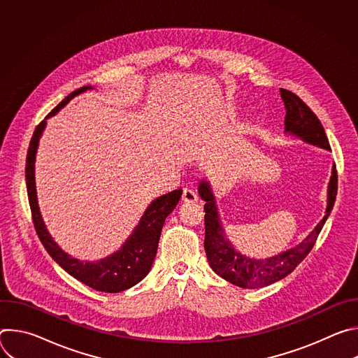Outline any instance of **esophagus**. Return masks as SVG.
Listing matches in <instances>:
<instances>
[{
	"label": "esophagus",
	"instance_id": "1",
	"mask_svg": "<svg viewBox=\"0 0 358 358\" xmlns=\"http://www.w3.org/2000/svg\"><path fill=\"white\" fill-rule=\"evenodd\" d=\"M198 201V196L195 194L194 189H189V188H185L182 191V202L185 203H192V202H196Z\"/></svg>",
	"mask_w": 358,
	"mask_h": 358
}]
</instances>
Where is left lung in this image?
<instances>
[{
	"label": "left lung",
	"instance_id": "1",
	"mask_svg": "<svg viewBox=\"0 0 358 358\" xmlns=\"http://www.w3.org/2000/svg\"><path fill=\"white\" fill-rule=\"evenodd\" d=\"M280 97L286 108L285 133L294 136L304 143L330 151L326 131L310 108L299 96L286 89H280ZM198 194L206 201V206H203V210H206V217H203L206 218V241H203V248H206L210 266L217 275L235 286L245 289H258L286 278L308 257L333 210L337 195V171L336 164H333L331 177L327 187L326 213L315 229L296 246L264 259L242 255L227 238L225 229L220 220L215 195L207 180L199 181Z\"/></svg>",
	"mask_w": 358,
	"mask_h": 358
}]
</instances>
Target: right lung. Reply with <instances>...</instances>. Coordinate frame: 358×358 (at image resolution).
<instances>
[{
    "mask_svg": "<svg viewBox=\"0 0 358 358\" xmlns=\"http://www.w3.org/2000/svg\"><path fill=\"white\" fill-rule=\"evenodd\" d=\"M89 89H93V87L83 86L72 92L36 126L29 143L28 155H27V166H25L27 191H28L34 227L36 229V234L42 245L45 246V249L48 250L50 257H52V259L62 269H65L71 276L80 280L86 286L99 292L119 293L137 285L150 272L152 266V261H155L157 255L159 241H160L164 221L177 207L182 189H174L152 201L144 211L143 217L140 218V222L137 224L131 235L127 238V241L122 245L119 250L109 255V257L96 262H89V261L85 262V261L72 258L71 255L62 250V248L48 232L39 211L36 187H35L36 150H38L39 138L46 126V119L55 116L71 99H73L79 93H83Z\"/></svg>",
    "mask_w": 358,
    "mask_h": 358,
    "instance_id": "obj_1",
    "label": "right lung"
}]
</instances>
